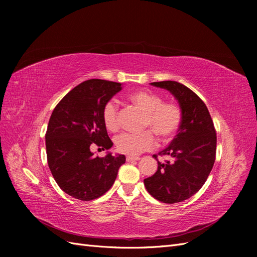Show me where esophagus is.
I'll return each mask as SVG.
<instances>
[{
	"instance_id": "esophagus-1",
	"label": "esophagus",
	"mask_w": 257,
	"mask_h": 257,
	"mask_svg": "<svg viewBox=\"0 0 257 257\" xmlns=\"http://www.w3.org/2000/svg\"><path fill=\"white\" fill-rule=\"evenodd\" d=\"M139 158L138 157H133V155H127L126 157V162H134V161H138Z\"/></svg>"
}]
</instances>
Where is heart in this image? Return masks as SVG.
<instances>
[{
	"mask_svg": "<svg viewBox=\"0 0 257 257\" xmlns=\"http://www.w3.org/2000/svg\"><path fill=\"white\" fill-rule=\"evenodd\" d=\"M131 103L145 112L144 127H150L162 141H168L176 135L182 121V111L177 104L163 102V98L150 91L138 90L128 95ZM102 118L108 131L115 132L120 127L119 105L110 99L104 105ZM155 136L150 130L141 133H122L114 138L116 150L121 153L136 155L152 149Z\"/></svg>",
	"mask_w": 257,
	"mask_h": 257,
	"instance_id": "1",
	"label": "heart"
}]
</instances>
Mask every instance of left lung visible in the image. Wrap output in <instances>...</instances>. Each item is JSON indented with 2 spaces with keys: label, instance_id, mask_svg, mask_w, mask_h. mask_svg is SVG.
<instances>
[{
  "label": "left lung",
  "instance_id": "left-lung-1",
  "mask_svg": "<svg viewBox=\"0 0 257 257\" xmlns=\"http://www.w3.org/2000/svg\"><path fill=\"white\" fill-rule=\"evenodd\" d=\"M169 91L182 111L181 125L170 145L161 151L170 161L161 163L155 174L144 180L147 191L162 203L176 204L196 194L215 161L216 133L205 103L191 89L177 81L151 82Z\"/></svg>",
  "mask_w": 257,
  "mask_h": 257
}]
</instances>
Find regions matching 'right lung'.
I'll use <instances>...</instances> for the list:
<instances>
[{
    "label": "right lung",
    "instance_id": "1",
    "mask_svg": "<svg viewBox=\"0 0 257 257\" xmlns=\"http://www.w3.org/2000/svg\"><path fill=\"white\" fill-rule=\"evenodd\" d=\"M122 89L119 82L90 79L60 100L46 132V152L54 180L68 195L80 200L98 198L109 190L125 163L122 154L95 157L91 146L108 150L112 142L102 118L104 105Z\"/></svg>",
    "mask_w": 257,
    "mask_h": 257
}]
</instances>
